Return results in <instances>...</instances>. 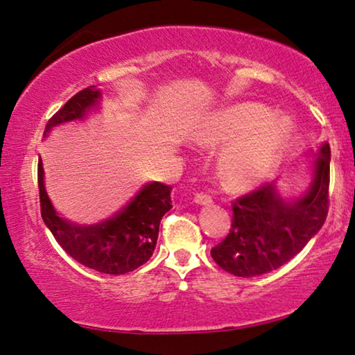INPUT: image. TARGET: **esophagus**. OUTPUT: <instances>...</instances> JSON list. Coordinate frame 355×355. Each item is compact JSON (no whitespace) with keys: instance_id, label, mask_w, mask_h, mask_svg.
<instances>
[{"instance_id":"34e87169","label":"esophagus","mask_w":355,"mask_h":355,"mask_svg":"<svg viewBox=\"0 0 355 355\" xmlns=\"http://www.w3.org/2000/svg\"><path fill=\"white\" fill-rule=\"evenodd\" d=\"M193 200H195L196 205H209V203H212V196L208 195V193H196Z\"/></svg>"}]
</instances>
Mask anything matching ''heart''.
<instances>
[{
	"mask_svg": "<svg viewBox=\"0 0 355 355\" xmlns=\"http://www.w3.org/2000/svg\"><path fill=\"white\" fill-rule=\"evenodd\" d=\"M271 116L263 105L241 103L212 114L196 130L198 144L227 146L219 168L230 187L248 189L276 165L291 128L284 119Z\"/></svg>",
	"mask_w": 355,
	"mask_h": 355,
	"instance_id": "obj_1",
	"label": "heart"
}]
</instances>
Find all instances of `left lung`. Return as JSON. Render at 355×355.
<instances>
[{
	"instance_id": "1",
	"label": "left lung",
	"mask_w": 355,
	"mask_h": 355,
	"mask_svg": "<svg viewBox=\"0 0 355 355\" xmlns=\"http://www.w3.org/2000/svg\"><path fill=\"white\" fill-rule=\"evenodd\" d=\"M330 146L314 160L313 182L297 200H284L275 184H263L233 201L230 233L211 249L222 270L252 277L279 268L322 228L329 212Z\"/></svg>"
}]
</instances>
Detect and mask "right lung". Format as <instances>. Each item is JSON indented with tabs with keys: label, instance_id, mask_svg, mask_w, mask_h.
Instances as JSON below:
<instances>
[{
	"label": "right lung",
	"instance_id": "1",
	"mask_svg": "<svg viewBox=\"0 0 355 355\" xmlns=\"http://www.w3.org/2000/svg\"><path fill=\"white\" fill-rule=\"evenodd\" d=\"M101 98L95 85L80 90L49 119L46 133L60 123L87 116ZM41 216L53 238L87 268L105 275H125L144 265L154 252L162 217L170 211L171 189L162 182L146 184L127 206L95 225H76L57 214L44 187L42 162H37Z\"/></svg>",
	"mask_w": 355,
	"mask_h": 355
}]
</instances>
